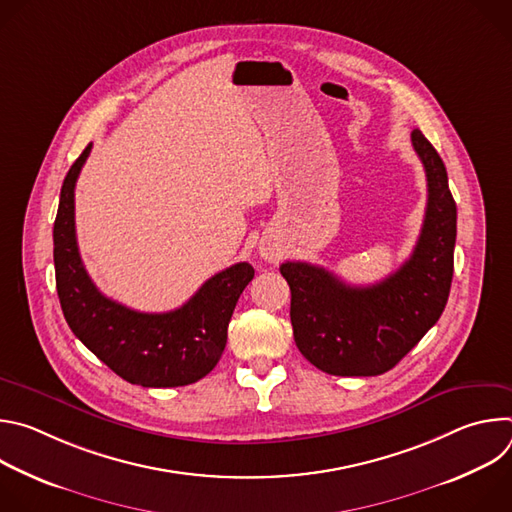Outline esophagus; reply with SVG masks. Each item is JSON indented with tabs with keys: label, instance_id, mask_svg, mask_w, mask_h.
I'll list each match as a JSON object with an SVG mask.
<instances>
[{
	"label": "esophagus",
	"instance_id": "esophagus-1",
	"mask_svg": "<svg viewBox=\"0 0 512 512\" xmlns=\"http://www.w3.org/2000/svg\"><path fill=\"white\" fill-rule=\"evenodd\" d=\"M259 255L265 261H269V263H277L279 257H281V247L277 243H273V241H263L259 245Z\"/></svg>",
	"mask_w": 512,
	"mask_h": 512
}]
</instances>
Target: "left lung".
Returning <instances> with one entry per match:
<instances>
[{"label": "left lung", "instance_id": "obj_1", "mask_svg": "<svg viewBox=\"0 0 512 512\" xmlns=\"http://www.w3.org/2000/svg\"><path fill=\"white\" fill-rule=\"evenodd\" d=\"M427 178V206L411 257L375 285H348L328 269L285 261L289 318L300 352L328 375L375 377L395 364L440 320L454 275L456 202L448 172L419 129L411 133Z\"/></svg>", "mask_w": 512, "mask_h": 512}]
</instances>
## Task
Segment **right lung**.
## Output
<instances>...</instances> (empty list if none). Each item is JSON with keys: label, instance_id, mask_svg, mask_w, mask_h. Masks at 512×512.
<instances>
[{"label": "right lung", "instance_id": "obj_1", "mask_svg": "<svg viewBox=\"0 0 512 512\" xmlns=\"http://www.w3.org/2000/svg\"><path fill=\"white\" fill-rule=\"evenodd\" d=\"M91 143L70 166L54 221L56 291L75 336L131 385L184 387L206 377L227 344V328L243 289L255 275L235 263L212 275L178 310L135 312L105 298L81 261L75 231V186Z\"/></svg>", "mask_w": 512, "mask_h": 512}]
</instances>
